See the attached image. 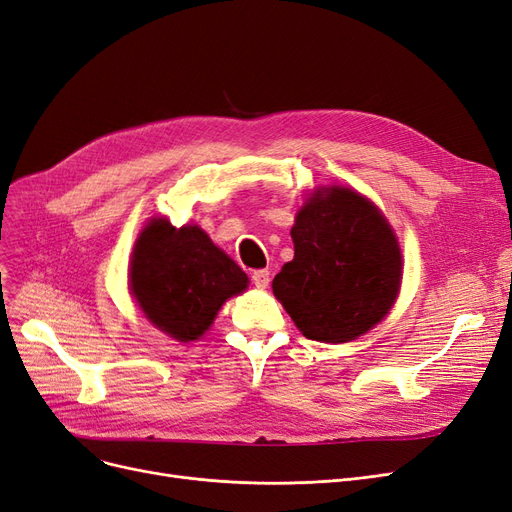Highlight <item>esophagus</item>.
I'll return each mask as SVG.
<instances>
[{
    "instance_id": "34e87169",
    "label": "esophagus",
    "mask_w": 512,
    "mask_h": 512,
    "mask_svg": "<svg viewBox=\"0 0 512 512\" xmlns=\"http://www.w3.org/2000/svg\"><path fill=\"white\" fill-rule=\"evenodd\" d=\"M252 281L256 288H267L269 281H271V273L267 269H258L252 273Z\"/></svg>"
}]
</instances>
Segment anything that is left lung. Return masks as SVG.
<instances>
[{
    "label": "left lung",
    "mask_w": 512,
    "mask_h": 512,
    "mask_svg": "<svg viewBox=\"0 0 512 512\" xmlns=\"http://www.w3.org/2000/svg\"><path fill=\"white\" fill-rule=\"evenodd\" d=\"M292 241L294 260L273 292L306 338L355 340L391 311L401 252L372 201L351 189L319 191L298 212Z\"/></svg>",
    "instance_id": "8db88e82"
}]
</instances>
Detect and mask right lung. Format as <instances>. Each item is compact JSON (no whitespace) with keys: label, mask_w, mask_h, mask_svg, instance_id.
Instances as JSON below:
<instances>
[{"label":"right lung","mask_w":512,"mask_h":512,"mask_svg":"<svg viewBox=\"0 0 512 512\" xmlns=\"http://www.w3.org/2000/svg\"><path fill=\"white\" fill-rule=\"evenodd\" d=\"M130 288L151 323L187 342L208 330L224 300L248 288V275L199 227L157 218L136 241Z\"/></svg>","instance_id":"1"}]
</instances>
